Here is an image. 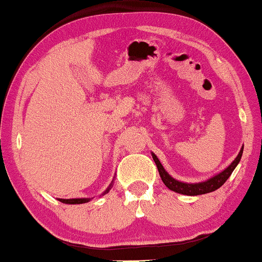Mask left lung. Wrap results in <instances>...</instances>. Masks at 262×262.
I'll list each match as a JSON object with an SVG mask.
<instances>
[{"label":"left lung","mask_w":262,"mask_h":262,"mask_svg":"<svg viewBox=\"0 0 262 262\" xmlns=\"http://www.w3.org/2000/svg\"><path fill=\"white\" fill-rule=\"evenodd\" d=\"M151 155L156 165H157L158 173H160V177L165 186L169 188V190L177 192V193L186 194V196H198V194L209 193V192H213L223 186L225 181L230 178V175L232 174V171L236 169L238 163H239L242 155H243V146H242L237 157L234 158L232 163L228 165V167L225 168L224 170H221L220 173L215 174L214 177L207 179L204 181H201V183H184V181L177 180V179H174L171 175L168 174V171L164 169V167L157 158V156L154 152H151Z\"/></svg>","instance_id":"8db88e82"}]
</instances>
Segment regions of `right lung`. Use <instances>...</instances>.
I'll list each match as a JSON object with an SVG mask.
<instances>
[{"label":"right lung","mask_w":262,"mask_h":262,"mask_svg":"<svg viewBox=\"0 0 262 262\" xmlns=\"http://www.w3.org/2000/svg\"><path fill=\"white\" fill-rule=\"evenodd\" d=\"M115 179V178H114ZM112 185H114V180H112V183L108 185V187L105 190L100 196H104V194H106L108 191L111 190ZM58 201H60L61 203H65V204H82V203H87V202L91 201V198H70V200H64V198H58Z\"/></svg>","instance_id":"obj_1"}]
</instances>
